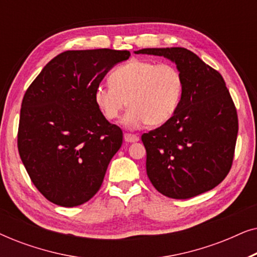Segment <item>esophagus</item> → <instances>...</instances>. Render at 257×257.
I'll list each match as a JSON object with an SVG mask.
<instances>
[{
    "label": "esophagus",
    "instance_id": "obj_1",
    "mask_svg": "<svg viewBox=\"0 0 257 257\" xmlns=\"http://www.w3.org/2000/svg\"><path fill=\"white\" fill-rule=\"evenodd\" d=\"M124 139H125V142H127V143H136L139 140V137L137 135H132V133H125Z\"/></svg>",
    "mask_w": 257,
    "mask_h": 257
}]
</instances>
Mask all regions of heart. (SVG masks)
<instances>
[{"mask_svg":"<svg viewBox=\"0 0 257 257\" xmlns=\"http://www.w3.org/2000/svg\"><path fill=\"white\" fill-rule=\"evenodd\" d=\"M108 82L96 86L94 103L111 121L120 118L127 105L124 124L131 130L167 122L177 112L184 93L182 73L167 63L132 59L112 70Z\"/></svg>","mask_w":257,"mask_h":257,"instance_id":"obj_1","label":"heart"}]
</instances>
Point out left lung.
Returning a JSON list of instances; mask_svg holds the SVG:
<instances>
[{"mask_svg":"<svg viewBox=\"0 0 257 257\" xmlns=\"http://www.w3.org/2000/svg\"><path fill=\"white\" fill-rule=\"evenodd\" d=\"M136 54L164 56L184 77L175 114L142 136L147 177L172 199L210 191L229 173L238 131L236 107L222 76L185 48H150Z\"/></svg>","mask_w":257,"mask_h":257,"instance_id":"8db88e82","label":"left lung"}]
</instances>
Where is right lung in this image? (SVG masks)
<instances>
[{
	"instance_id": "obj_1",
	"label": "right lung",
	"mask_w": 257,
	"mask_h": 257,
	"mask_svg": "<svg viewBox=\"0 0 257 257\" xmlns=\"http://www.w3.org/2000/svg\"><path fill=\"white\" fill-rule=\"evenodd\" d=\"M130 56L112 49L64 51L24 93L19 153L35 187L55 205L79 206L99 191L122 131L97 107L93 91Z\"/></svg>"
}]
</instances>
